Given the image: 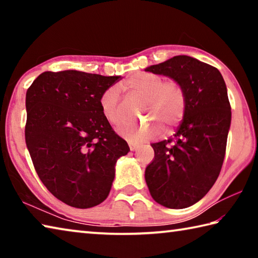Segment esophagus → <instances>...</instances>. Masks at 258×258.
I'll return each instance as SVG.
<instances>
[{"label": "esophagus", "mask_w": 258, "mask_h": 258, "mask_svg": "<svg viewBox=\"0 0 258 258\" xmlns=\"http://www.w3.org/2000/svg\"><path fill=\"white\" fill-rule=\"evenodd\" d=\"M128 146H130V150L131 151L137 150L138 148H139V145H137V143H133V142H128Z\"/></svg>", "instance_id": "34e87169"}]
</instances>
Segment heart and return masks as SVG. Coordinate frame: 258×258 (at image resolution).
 <instances>
[{"mask_svg":"<svg viewBox=\"0 0 258 258\" xmlns=\"http://www.w3.org/2000/svg\"><path fill=\"white\" fill-rule=\"evenodd\" d=\"M120 87L146 98L145 116L157 123H146L121 130V134L131 142H141L156 137L160 126L171 131L180 123L185 111V93L175 80H164L150 72H137L120 84ZM100 108L104 118L119 127L124 124L120 109V95L117 86H110L100 97ZM160 124L158 125V124Z\"/></svg>","mask_w":258,"mask_h":258,"instance_id":"b5f03b06","label":"heart"}]
</instances>
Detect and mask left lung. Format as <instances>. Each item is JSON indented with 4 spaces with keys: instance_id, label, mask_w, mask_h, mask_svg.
I'll use <instances>...</instances> for the list:
<instances>
[{
    "instance_id": "8db88e82",
    "label": "left lung",
    "mask_w": 258,
    "mask_h": 258,
    "mask_svg": "<svg viewBox=\"0 0 258 258\" xmlns=\"http://www.w3.org/2000/svg\"><path fill=\"white\" fill-rule=\"evenodd\" d=\"M146 72L177 81L185 111L173 139L152 143L155 158L146 168L151 197L161 206L181 209L211 190L223 165L231 107L218 69L187 55H176Z\"/></svg>"
}]
</instances>
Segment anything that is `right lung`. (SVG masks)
Returning <instances> with one entry per match:
<instances>
[{"label":"right lung","instance_id":"obj_1","mask_svg":"<svg viewBox=\"0 0 258 258\" xmlns=\"http://www.w3.org/2000/svg\"><path fill=\"white\" fill-rule=\"evenodd\" d=\"M120 76L44 72L26 93V145L55 198L90 208L108 197L115 166L130 148L104 118L100 97Z\"/></svg>","mask_w":258,"mask_h":258}]
</instances>
